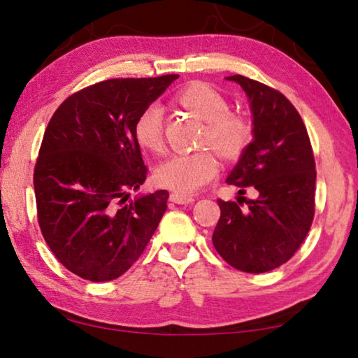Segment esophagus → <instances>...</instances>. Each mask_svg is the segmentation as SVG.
Instances as JSON below:
<instances>
[{
	"label": "esophagus",
	"mask_w": 358,
	"mask_h": 358,
	"mask_svg": "<svg viewBox=\"0 0 358 358\" xmlns=\"http://www.w3.org/2000/svg\"><path fill=\"white\" fill-rule=\"evenodd\" d=\"M169 200H171V202H174V203H180V205H185V203H192L195 199L192 197V195H184V194H178V192H173V194H171V197H169Z\"/></svg>",
	"instance_id": "34e87169"
}]
</instances>
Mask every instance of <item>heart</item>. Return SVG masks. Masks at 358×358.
Instances as JSON below:
<instances>
[{"label": "heart", "instance_id": "1", "mask_svg": "<svg viewBox=\"0 0 358 358\" xmlns=\"http://www.w3.org/2000/svg\"><path fill=\"white\" fill-rule=\"evenodd\" d=\"M184 107L207 122L202 145L213 146L223 158H239L254 138V124L241 112H229L222 92L207 83H192L178 94ZM136 141L150 151L164 148V114L159 104L146 106L135 122ZM220 163L213 150L203 148L192 153L171 156L156 169V180L178 194H192L217 178Z\"/></svg>", "mask_w": 358, "mask_h": 358}]
</instances>
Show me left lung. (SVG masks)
I'll use <instances>...</instances> for the list:
<instances>
[{
  "label": "left lung",
  "mask_w": 358,
  "mask_h": 358,
  "mask_svg": "<svg viewBox=\"0 0 358 358\" xmlns=\"http://www.w3.org/2000/svg\"><path fill=\"white\" fill-rule=\"evenodd\" d=\"M251 102L254 140L229 173L238 202L218 199L220 220L212 241L229 266L264 273L292 259L315 218L316 164L300 114L280 91L234 75ZM248 188L257 199L243 198ZM247 208H242V200Z\"/></svg>",
  "instance_id": "left-lung-1"
}]
</instances>
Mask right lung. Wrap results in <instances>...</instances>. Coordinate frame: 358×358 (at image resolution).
I'll use <instances>...</instances> for the list:
<instances>
[{
    "label": "right lung",
    "instance_id": "add662e5",
    "mask_svg": "<svg viewBox=\"0 0 358 358\" xmlns=\"http://www.w3.org/2000/svg\"><path fill=\"white\" fill-rule=\"evenodd\" d=\"M178 78L96 83L66 97L48 122L34 169L38 227L58 261L85 280L129 271L168 208V190L130 200L148 173L135 122Z\"/></svg>",
    "mask_w": 358,
    "mask_h": 358
}]
</instances>
